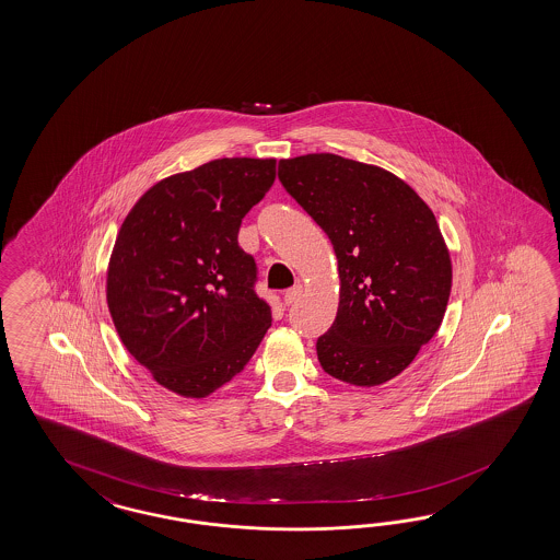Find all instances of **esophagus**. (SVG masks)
<instances>
[{"instance_id":"esophagus-1","label":"esophagus","mask_w":560,"mask_h":560,"mask_svg":"<svg viewBox=\"0 0 560 560\" xmlns=\"http://www.w3.org/2000/svg\"><path fill=\"white\" fill-rule=\"evenodd\" d=\"M301 293H303L301 285L291 287V289H287L283 301H285L287 305H291V303H295V301L300 300Z\"/></svg>"}]
</instances>
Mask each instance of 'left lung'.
<instances>
[{"mask_svg":"<svg viewBox=\"0 0 560 560\" xmlns=\"http://www.w3.org/2000/svg\"><path fill=\"white\" fill-rule=\"evenodd\" d=\"M279 179L338 257V314L315 343L322 369L354 386L395 378L435 336L450 301L435 214L395 174L334 153L281 160Z\"/></svg>","mask_w":560,"mask_h":560,"instance_id":"8db88e82","label":"left lung"}]
</instances>
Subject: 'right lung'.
<instances>
[{
  "label": "right lung",
  "mask_w": 560,
  "mask_h": 560,
  "mask_svg": "<svg viewBox=\"0 0 560 560\" xmlns=\"http://www.w3.org/2000/svg\"><path fill=\"white\" fill-rule=\"evenodd\" d=\"M273 182L275 160L222 158L158 182L121 224L110 317L129 354L176 395L205 398L231 382L271 328L238 229Z\"/></svg>",
  "instance_id": "1"
}]
</instances>
